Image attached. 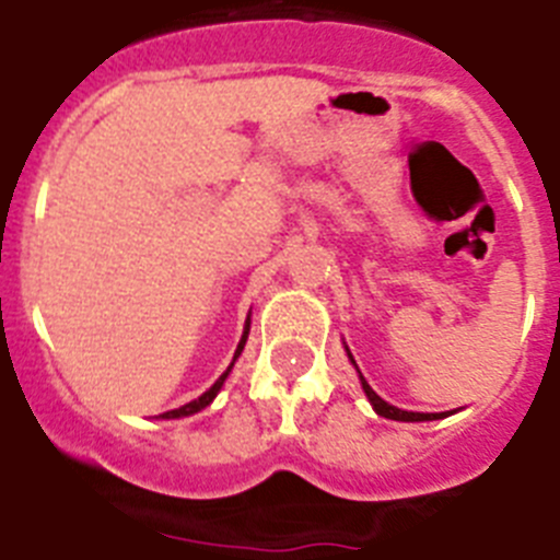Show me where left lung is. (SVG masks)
<instances>
[{
	"mask_svg": "<svg viewBox=\"0 0 560 560\" xmlns=\"http://www.w3.org/2000/svg\"><path fill=\"white\" fill-rule=\"evenodd\" d=\"M363 381V377H361ZM363 392H366V397L372 400L374 411L381 417H386V420H400V422H422V420H436L440 415H420V411H402V408H395V406H388L386 400H381V397L374 395L372 386H369L366 381H363Z\"/></svg>",
	"mask_w": 560,
	"mask_h": 560,
	"instance_id": "left-lung-1",
	"label": "left lung"
}]
</instances>
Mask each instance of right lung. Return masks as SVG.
Returning a JSON list of instances; mask_svg holds the SVG:
<instances>
[{
	"mask_svg": "<svg viewBox=\"0 0 560 560\" xmlns=\"http://www.w3.org/2000/svg\"><path fill=\"white\" fill-rule=\"evenodd\" d=\"M247 332H250V320H247L245 335H242L240 347H236V352H233V361H236V358H240V352H242V349H245ZM231 366H233V363H231ZM231 366H228L225 372H222V377H220V381L213 383V386L208 388L206 395H202V397H197V400H191V402H186V406L174 408V411H165V415H160V417H165V420H174V417H188V415H197V411H202V408H206V406H211V400H213V397H217V392H220V388H222V383H225V377H228V372H231Z\"/></svg>",
	"mask_w": 560,
	"mask_h": 560,
	"instance_id": "add662e5",
	"label": "right lung"
}]
</instances>
